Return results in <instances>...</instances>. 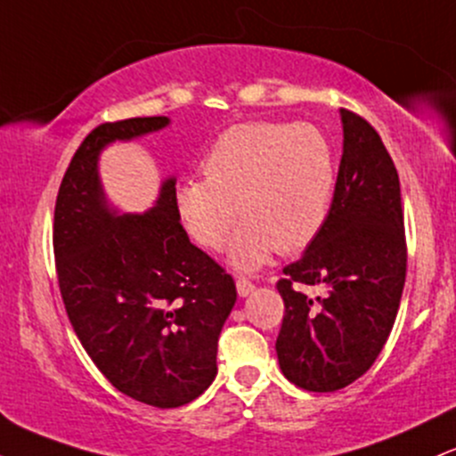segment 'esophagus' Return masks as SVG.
<instances>
[{
	"instance_id": "esophagus-1",
	"label": "esophagus",
	"mask_w": 456,
	"mask_h": 456,
	"mask_svg": "<svg viewBox=\"0 0 456 456\" xmlns=\"http://www.w3.org/2000/svg\"><path fill=\"white\" fill-rule=\"evenodd\" d=\"M235 287H238V294L242 296V297L250 296L255 291V285L248 279H238V282H235Z\"/></svg>"
}]
</instances>
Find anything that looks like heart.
Masks as SVG:
<instances>
[{
    "label": "heart",
    "mask_w": 456,
    "mask_h": 456,
    "mask_svg": "<svg viewBox=\"0 0 456 456\" xmlns=\"http://www.w3.org/2000/svg\"><path fill=\"white\" fill-rule=\"evenodd\" d=\"M201 174L177 184V216L197 244L218 250L240 214L244 223L229 244L238 270L259 268L274 250L306 248L337 191L334 150L311 124H235L203 156Z\"/></svg>",
    "instance_id": "obj_1"
}]
</instances>
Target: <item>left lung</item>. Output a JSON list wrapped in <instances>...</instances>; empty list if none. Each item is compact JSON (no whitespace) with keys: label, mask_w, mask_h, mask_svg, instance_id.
Masks as SVG:
<instances>
[{"label":"left lung","mask_w":456,"mask_h":456,"mask_svg":"<svg viewBox=\"0 0 456 456\" xmlns=\"http://www.w3.org/2000/svg\"><path fill=\"white\" fill-rule=\"evenodd\" d=\"M343 156L332 210L276 289L285 315L276 338L282 375L311 392H334L373 366L401 305L407 270L401 184L378 130L341 109ZM319 284L315 301L299 291Z\"/></svg>","instance_id":"obj_1"}]
</instances>
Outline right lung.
<instances>
[{"label": "right lung", "mask_w": 456, "mask_h": 456, "mask_svg": "<svg viewBox=\"0 0 456 456\" xmlns=\"http://www.w3.org/2000/svg\"><path fill=\"white\" fill-rule=\"evenodd\" d=\"M167 124L159 115L94 128L68 165L53 221L61 300L83 349L119 392L160 410L195 401L216 378L238 297L232 274L188 240L175 177L143 214L119 216L104 197L101 151Z\"/></svg>", "instance_id": "right-lung-1"}]
</instances>
